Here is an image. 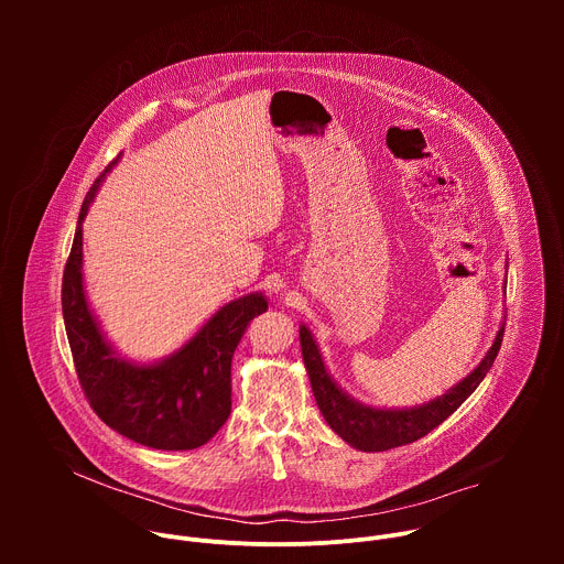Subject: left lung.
Segmentation results:
<instances>
[{
	"instance_id": "left-lung-1",
	"label": "left lung",
	"mask_w": 564,
	"mask_h": 564,
	"mask_svg": "<svg viewBox=\"0 0 564 564\" xmlns=\"http://www.w3.org/2000/svg\"><path fill=\"white\" fill-rule=\"evenodd\" d=\"M502 337H505V321L496 335L494 346L489 348L485 359L477 364V368L470 375H466L459 383L448 388L442 397L429 401V404L413 406V409H372L352 399L348 392H344L337 386V381L330 377L324 364V357L318 352V346L312 333L305 326L299 328L303 364H305L321 415L326 417L328 426L344 442H348L352 448H359L364 453H379L394 446H404V444L417 442L420 437L437 429L446 417H451L464 404V401L470 397V392L479 386V381L487 377V372L491 370L500 352Z\"/></svg>"
}]
</instances>
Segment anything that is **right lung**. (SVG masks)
<instances>
[{
	"label": "right lung",
	"mask_w": 564,
	"mask_h": 564,
	"mask_svg": "<svg viewBox=\"0 0 564 564\" xmlns=\"http://www.w3.org/2000/svg\"><path fill=\"white\" fill-rule=\"evenodd\" d=\"M79 209L62 276V314L75 372L96 415L116 433L158 451L207 444L231 411V357L250 321L268 310L261 292L225 303L176 352L135 364L113 350L94 316L83 279V220L105 176Z\"/></svg>",
	"instance_id": "1"
}]
</instances>
